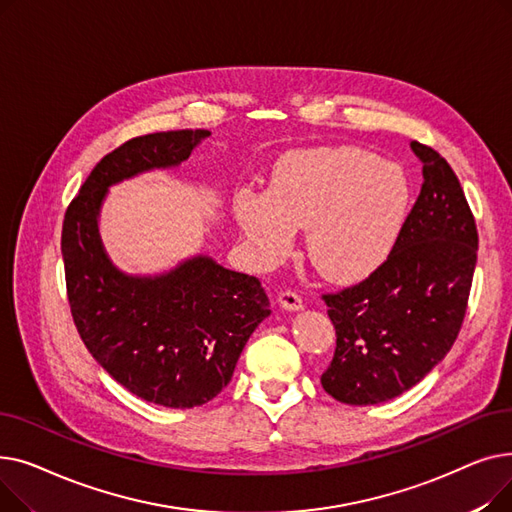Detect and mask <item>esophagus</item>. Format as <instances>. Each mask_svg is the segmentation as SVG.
Segmentation results:
<instances>
[{"label": "esophagus", "instance_id": "34e87169", "mask_svg": "<svg viewBox=\"0 0 512 512\" xmlns=\"http://www.w3.org/2000/svg\"><path fill=\"white\" fill-rule=\"evenodd\" d=\"M278 303H280V307L286 309V311H301V309H303V299L299 297L297 292H292V290L280 292Z\"/></svg>", "mask_w": 512, "mask_h": 512}]
</instances>
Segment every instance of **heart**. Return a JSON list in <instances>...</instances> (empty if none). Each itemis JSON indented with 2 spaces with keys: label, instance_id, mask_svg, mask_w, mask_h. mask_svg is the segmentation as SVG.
Listing matches in <instances>:
<instances>
[{
  "label": "heart",
  "instance_id": "heart-1",
  "mask_svg": "<svg viewBox=\"0 0 512 512\" xmlns=\"http://www.w3.org/2000/svg\"><path fill=\"white\" fill-rule=\"evenodd\" d=\"M411 182L396 164L355 147H313L284 153L267 191L234 197L238 228L251 257L276 267L297 228L315 270L332 282H357L388 261L411 211Z\"/></svg>",
  "mask_w": 512,
  "mask_h": 512
}]
</instances>
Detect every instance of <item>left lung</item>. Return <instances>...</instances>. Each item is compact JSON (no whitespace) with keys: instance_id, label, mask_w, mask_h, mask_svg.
Instances as JSON below:
<instances>
[{"instance_id":"left-lung-1","label":"left lung","mask_w":512,"mask_h":512,"mask_svg":"<svg viewBox=\"0 0 512 512\" xmlns=\"http://www.w3.org/2000/svg\"><path fill=\"white\" fill-rule=\"evenodd\" d=\"M421 193L388 261L357 286L326 294L336 353L321 386L367 407L411 390L459 336L477 263V228L448 161L417 141Z\"/></svg>"}]
</instances>
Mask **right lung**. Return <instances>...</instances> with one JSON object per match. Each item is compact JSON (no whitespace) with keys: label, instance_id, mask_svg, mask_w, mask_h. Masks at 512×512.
<instances>
[{"label":"right lung","instance_id":"1","mask_svg":"<svg viewBox=\"0 0 512 512\" xmlns=\"http://www.w3.org/2000/svg\"><path fill=\"white\" fill-rule=\"evenodd\" d=\"M207 137L209 130H170L124 143L93 168L62 228L80 338L120 386L168 409L201 407L230 384L242 348L272 313L270 299L257 278L203 253L161 274H126L103 247L99 215L114 184L178 168Z\"/></svg>","mask_w":512,"mask_h":512}]
</instances>
